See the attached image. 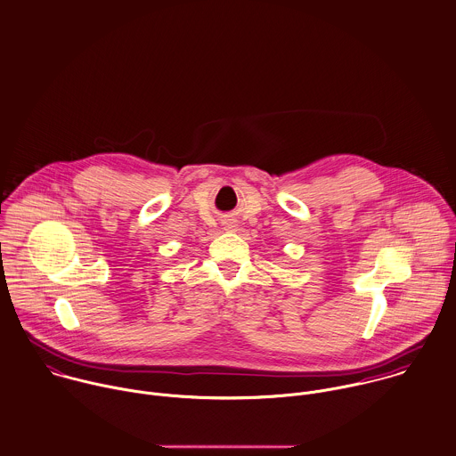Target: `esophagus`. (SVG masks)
Segmentation results:
<instances>
[{
	"label": "esophagus",
	"instance_id": "esophagus-1",
	"mask_svg": "<svg viewBox=\"0 0 456 456\" xmlns=\"http://www.w3.org/2000/svg\"><path fill=\"white\" fill-rule=\"evenodd\" d=\"M229 229H232V227H229Z\"/></svg>",
	"mask_w": 456,
	"mask_h": 456
}]
</instances>
